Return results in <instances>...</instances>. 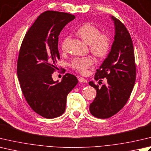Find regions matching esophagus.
I'll use <instances>...</instances> for the list:
<instances>
[{"label":"esophagus","mask_w":151,"mask_h":151,"mask_svg":"<svg viewBox=\"0 0 151 151\" xmlns=\"http://www.w3.org/2000/svg\"><path fill=\"white\" fill-rule=\"evenodd\" d=\"M78 81L80 82H82V83H86L87 82V81L86 80L85 78H82V77H80L79 78H78Z\"/></svg>","instance_id":"34e87169"}]
</instances>
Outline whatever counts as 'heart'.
<instances>
[{
  "mask_svg": "<svg viewBox=\"0 0 151 151\" xmlns=\"http://www.w3.org/2000/svg\"><path fill=\"white\" fill-rule=\"evenodd\" d=\"M77 35L84 42L90 44L92 54L99 58H105L109 54L111 46V38L107 33H101L100 29L91 23H86L80 27ZM70 41V37H65L61 42L62 51H66ZM93 64L91 57L76 58L70 63L74 70L81 74H86L88 69Z\"/></svg>",
  "mask_w": 151,
  "mask_h": 151,
  "instance_id": "heart-1",
  "label": "heart"
}]
</instances>
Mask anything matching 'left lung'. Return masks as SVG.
I'll list each match as a JSON object with an SVG mask.
<instances>
[{"label": "left lung", "mask_w": 151, "mask_h": 151, "mask_svg": "<svg viewBox=\"0 0 151 151\" xmlns=\"http://www.w3.org/2000/svg\"><path fill=\"white\" fill-rule=\"evenodd\" d=\"M115 26L114 42L107 58L95 75L96 81L107 78V84L101 88L93 81L89 84L95 88L96 97L90 105V113L99 119H108L122 109L134 88L136 67L132 38L120 20L111 16Z\"/></svg>", "instance_id": "8db88e82"}]
</instances>
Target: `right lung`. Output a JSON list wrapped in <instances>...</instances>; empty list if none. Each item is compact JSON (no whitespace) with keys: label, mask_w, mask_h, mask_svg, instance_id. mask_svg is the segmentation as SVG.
Listing matches in <instances>:
<instances>
[{"label":"right lung","mask_w":151,"mask_h":151,"mask_svg":"<svg viewBox=\"0 0 151 151\" xmlns=\"http://www.w3.org/2000/svg\"><path fill=\"white\" fill-rule=\"evenodd\" d=\"M74 15L46 11L35 20L21 45L17 74L21 89L29 105L46 119H54L65 111L67 96L78 83L67 73L61 81H54L52 74L60 60L58 37Z\"/></svg>","instance_id":"1"}]
</instances>
